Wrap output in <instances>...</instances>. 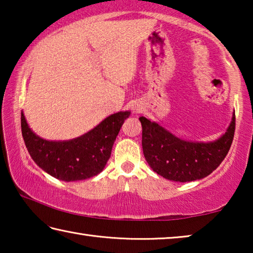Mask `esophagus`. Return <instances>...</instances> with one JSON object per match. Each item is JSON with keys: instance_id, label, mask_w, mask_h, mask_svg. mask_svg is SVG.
<instances>
[{"instance_id": "obj_1", "label": "esophagus", "mask_w": 253, "mask_h": 253, "mask_svg": "<svg viewBox=\"0 0 253 253\" xmlns=\"http://www.w3.org/2000/svg\"><path fill=\"white\" fill-rule=\"evenodd\" d=\"M142 110H143V107L140 105H135L132 107V113L134 114H139Z\"/></svg>"}]
</instances>
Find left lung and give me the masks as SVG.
I'll use <instances>...</instances> for the list:
<instances>
[{"mask_svg": "<svg viewBox=\"0 0 253 253\" xmlns=\"http://www.w3.org/2000/svg\"><path fill=\"white\" fill-rule=\"evenodd\" d=\"M143 127L145 160L154 172L174 182H191L207 177L217 169L232 144L235 115L223 135L212 142L179 138L156 122L139 117Z\"/></svg>", "mask_w": 253, "mask_h": 253, "instance_id": "1", "label": "left lung"}]
</instances>
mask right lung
Returning <instances> with one entry per match:
<instances>
[{
    "mask_svg": "<svg viewBox=\"0 0 253 253\" xmlns=\"http://www.w3.org/2000/svg\"><path fill=\"white\" fill-rule=\"evenodd\" d=\"M129 115L128 110L118 111L76 138L48 140L29 127L22 111L21 129L30 156L40 169L60 181H83L105 169L118 132Z\"/></svg>",
    "mask_w": 253,
    "mask_h": 253,
    "instance_id": "1",
    "label": "right lung"
}]
</instances>
